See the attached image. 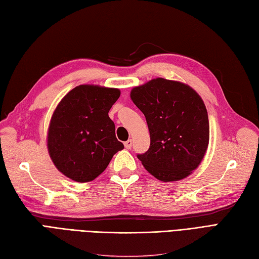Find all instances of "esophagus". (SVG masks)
Masks as SVG:
<instances>
[{
  "mask_svg": "<svg viewBox=\"0 0 259 259\" xmlns=\"http://www.w3.org/2000/svg\"><path fill=\"white\" fill-rule=\"evenodd\" d=\"M131 147H132V140H131V139L124 142V148H125V149L129 150V149H131Z\"/></svg>",
  "mask_w": 259,
  "mask_h": 259,
  "instance_id": "esophagus-1",
  "label": "esophagus"
}]
</instances>
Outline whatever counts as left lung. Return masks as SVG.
<instances>
[{"instance_id":"obj_1","label":"left lung","mask_w":259,"mask_h":259,"mask_svg":"<svg viewBox=\"0 0 259 259\" xmlns=\"http://www.w3.org/2000/svg\"><path fill=\"white\" fill-rule=\"evenodd\" d=\"M130 98L146 117L150 148L138 159L162 182L179 181L201 164L209 141L205 104L181 81L155 78L131 89Z\"/></svg>"}]
</instances>
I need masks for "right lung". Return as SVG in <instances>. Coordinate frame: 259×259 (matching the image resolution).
<instances>
[{
  "label": "right lung",
  "instance_id": "1",
  "mask_svg": "<svg viewBox=\"0 0 259 259\" xmlns=\"http://www.w3.org/2000/svg\"><path fill=\"white\" fill-rule=\"evenodd\" d=\"M120 97L118 88L79 85L54 110L47 130L48 154L57 170L76 182H90L123 149L108 116Z\"/></svg>",
  "mask_w": 259,
  "mask_h": 259
}]
</instances>
